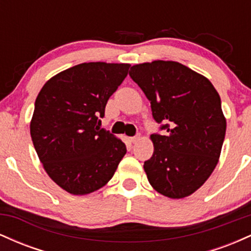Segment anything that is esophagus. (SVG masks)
<instances>
[{
    "label": "esophagus",
    "mask_w": 251,
    "mask_h": 251,
    "mask_svg": "<svg viewBox=\"0 0 251 251\" xmlns=\"http://www.w3.org/2000/svg\"><path fill=\"white\" fill-rule=\"evenodd\" d=\"M140 138H142V135H140V134L134 135V137H132V138H131V142L133 143V144H137V143L139 142V140H140Z\"/></svg>",
    "instance_id": "obj_1"
}]
</instances>
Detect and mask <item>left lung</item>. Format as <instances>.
I'll list each match as a JSON object with an SVG mask.
<instances>
[{"instance_id":"1","label":"left lung","mask_w":251,"mask_h":251,"mask_svg":"<svg viewBox=\"0 0 251 251\" xmlns=\"http://www.w3.org/2000/svg\"><path fill=\"white\" fill-rule=\"evenodd\" d=\"M129 76L151 102L165 135L151 134L153 154L144 163L155 191L169 198L194 194L212 174L221 155L226 120L221 98L205 76L176 61L139 63Z\"/></svg>"}]
</instances>
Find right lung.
<instances>
[{"instance_id":"obj_1","label":"right lung","mask_w":251,"mask_h":251,"mask_svg":"<svg viewBox=\"0 0 251 251\" xmlns=\"http://www.w3.org/2000/svg\"><path fill=\"white\" fill-rule=\"evenodd\" d=\"M129 66L80 63L48 80L36 98L30 122L34 148L48 176L72 195L106 185L126 154L125 144L99 127V117Z\"/></svg>"}]
</instances>
